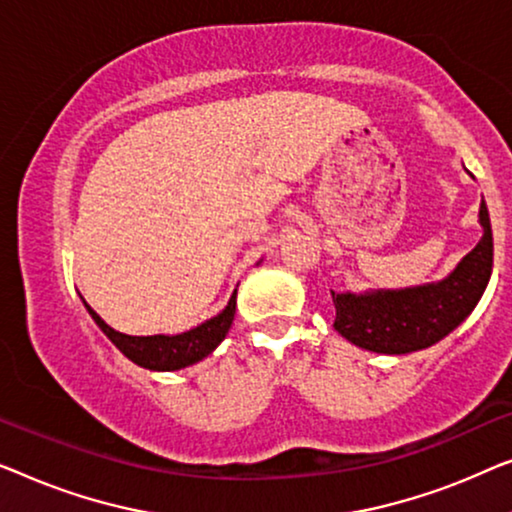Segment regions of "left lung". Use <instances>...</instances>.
Wrapping results in <instances>:
<instances>
[{
    "mask_svg": "<svg viewBox=\"0 0 512 512\" xmlns=\"http://www.w3.org/2000/svg\"><path fill=\"white\" fill-rule=\"evenodd\" d=\"M480 225L478 246L441 283L399 292H331L334 329L359 348L385 355H406L441 341L469 318L492 276L494 241L485 201L480 204Z\"/></svg>",
    "mask_w": 512,
    "mask_h": 512,
    "instance_id": "obj_1",
    "label": "left lung"
}]
</instances>
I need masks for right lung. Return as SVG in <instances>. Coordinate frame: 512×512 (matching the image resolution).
<instances>
[{
    "label": "right lung",
    "mask_w": 512,
    "mask_h": 512,
    "mask_svg": "<svg viewBox=\"0 0 512 512\" xmlns=\"http://www.w3.org/2000/svg\"><path fill=\"white\" fill-rule=\"evenodd\" d=\"M88 311L92 315V320L99 325V329L111 338L115 348H118L127 359H132L134 364H139L143 369L150 371H176L199 362V359L211 355V352L218 348L222 338L227 336L229 327H232L236 311V292L232 294L227 308L220 315H215V318L206 320L204 325L194 327L178 336H127L106 325L90 306Z\"/></svg>",
    "instance_id": "add662e5"
}]
</instances>
